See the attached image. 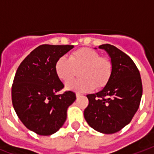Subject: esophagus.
<instances>
[{
  "label": "esophagus",
  "mask_w": 154,
  "mask_h": 154,
  "mask_svg": "<svg viewBox=\"0 0 154 154\" xmlns=\"http://www.w3.org/2000/svg\"><path fill=\"white\" fill-rule=\"evenodd\" d=\"M82 96V94H76V97H77V98H79L80 97Z\"/></svg>",
  "instance_id": "obj_1"
}]
</instances>
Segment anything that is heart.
Returning <instances> with one entry per match:
<instances>
[{
	"instance_id": "1",
	"label": "heart",
	"mask_w": 154,
	"mask_h": 154,
	"mask_svg": "<svg viewBox=\"0 0 154 154\" xmlns=\"http://www.w3.org/2000/svg\"><path fill=\"white\" fill-rule=\"evenodd\" d=\"M82 70V79L68 82V90L87 93L101 89L109 83L112 72V65L108 57H101L96 50L82 48L73 52L69 58L61 56L55 64V72L60 81L67 82Z\"/></svg>"
}]
</instances>
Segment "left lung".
Masks as SVG:
<instances>
[{
    "mask_svg": "<svg viewBox=\"0 0 154 154\" xmlns=\"http://www.w3.org/2000/svg\"><path fill=\"white\" fill-rule=\"evenodd\" d=\"M109 54L112 72L109 83L97 94H88L89 105L84 117L89 126L105 134H114L131 122L139 108L142 83L131 58L117 47L101 45Z\"/></svg>",
    "mask_w": 154,
    "mask_h": 154,
    "instance_id": "left-lung-1",
    "label": "left lung"
}]
</instances>
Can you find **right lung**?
Instances as JSON below:
<instances>
[{"label":"right lung","instance_id":"add662e5","mask_svg":"<svg viewBox=\"0 0 154 154\" xmlns=\"http://www.w3.org/2000/svg\"><path fill=\"white\" fill-rule=\"evenodd\" d=\"M73 45H42L19 65L12 86V101L25 126L42 136L57 132L65 123L67 109L76 100L73 92L57 94L64 85L55 72L58 58Z\"/></svg>","mask_w":154,"mask_h":154}]
</instances>
